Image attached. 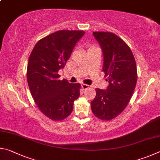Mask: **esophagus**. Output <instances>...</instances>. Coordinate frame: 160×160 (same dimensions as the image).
<instances>
[{"label": "esophagus", "mask_w": 160, "mask_h": 160, "mask_svg": "<svg viewBox=\"0 0 160 160\" xmlns=\"http://www.w3.org/2000/svg\"><path fill=\"white\" fill-rule=\"evenodd\" d=\"M82 88H83V90H86V89H88L89 88V86L88 85L84 84V83H83V84L82 85Z\"/></svg>", "instance_id": "esophagus-1"}]
</instances>
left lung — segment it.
Wrapping results in <instances>:
<instances>
[{
	"mask_svg": "<svg viewBox=\"0 0 160 160\" xmlns=\"http://www.w3.org/2000/svg\"><path fill=\"white\" fill-rule=\"evenodd\" d=\"M93 34L101 47L102 72L109 86L106 90L96 89L91 110L98 118L108 121L122 112L130 101L138 77L136 64L130 48L119 36L104 32Z\"/></svg>",
	"mask_w": 160,
	"mask_h": 160,
	"instance_id": "left-lung-1",
	"label": "left lung"
}]
</instances>
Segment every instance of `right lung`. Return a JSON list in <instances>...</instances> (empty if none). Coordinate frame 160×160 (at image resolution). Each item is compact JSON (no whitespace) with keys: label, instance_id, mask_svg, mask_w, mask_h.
Masks as SVG:
<instances>
[{"label":"right lung","instance_id":"add662e5","mask_svg":"<svg viewBox=\"0 0 160 160\" xmlns=\"http://www.w3.org/2000/svg\"><path fill=\"white\" fill-rule=\"evenodd\" d=\"M84 33L83 31H58L39 40L31 52L27 72L29 90L39 110L52 120L67 118L80 96V83L59 80L58 72L64 68Z\"/></svg>","mask_w":160,"mask_h":160}]
</instances>
